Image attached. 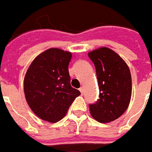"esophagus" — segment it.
Returning <instances> with one entry per match:
<instances>
[{
	"mask_svg": "<svg viewBox=\"0 0 152 152\" xmlns=\"http://www.w3.org/2000/svg\"><path fill=\"white\" fill-rule=\"evenodd\" d=\"M79 91H81V93L83 94V87H81V88H79Z\"/></svg>",
	"mask_w": 152,
	"mask_h": 152,
	"instance_id": "34e87169",
	"label": "esophagus"
}]
</instances>
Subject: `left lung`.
Here are the masks:
<instances>
[{"label":"left lung","instance_id":"1","mask_svg":"<svg viewBox=\"0 0 152 152\" xmlns=\"http://www.w3.org/2000/svg\"><path fill=\"white\" fill-rule=\"evenodd\" d=\"M95 65L98 80L99 99L89 104L91 116L100 123L114 121L129 105L132 78L128 65L118 54L107 47L88 53Z\"/></svg>","mask_w":152,"mask_h":152}]
</instances>
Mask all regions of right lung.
Returning a JSON list of instances; mask_svg holds the SVG:
<instances>
[{
	"label": "right lung",
	"instance_id": "obj_1",
	"mask_svg": "<svg viewBox=\"0 0 152 152\" xmlns=\"http://www.w3.org/2000/svg\"><path fill=\"white\" fill-rule=\"evenodd\" d=\"M71 58L69 51L50 48L37 56L27 71L23 83L26 101L43 120H61L81 94L71 87L68 69Z\"/></svg>",
	"mask_w": 152,
	"mask_h": 152
}]
</instances>
